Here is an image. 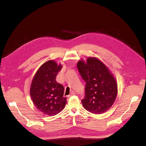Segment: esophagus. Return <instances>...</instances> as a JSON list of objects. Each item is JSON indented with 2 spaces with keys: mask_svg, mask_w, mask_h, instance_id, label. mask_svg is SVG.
Segmentation results:
<instances>
[{
  "mask_svg": "<svg viewBox=\"0 0 146 146\" xmlns=\"http://www.w3.org/2000/svg\"><path fill=\"white\" fill-rule=\"evenodd\" d=\"M75 94H76V92H75L74 91H72L71 92H70V94L69 95V96H68V97H70V96H72L75 95Z\"/></svg>",
  "mask_w": 146,
  "mask_h": 146,
  "instance_id": "esophagus-1",
  "label": "esophagus"
}]
</instances>
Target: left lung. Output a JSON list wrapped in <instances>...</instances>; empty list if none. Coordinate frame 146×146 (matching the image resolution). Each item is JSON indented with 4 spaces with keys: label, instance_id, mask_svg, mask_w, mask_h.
Returning <instances> with one entry per match:
<instances>
[{
    "label": "left lung",
    "instance_id": "obj_1",
    "mask_svg": "<svg viewBox=\"0 0 146 146\" xmlns=\"http://www.w3.org/2000/svg\"><path fill=\"white\" fill-rule=\"evenodd\" d=\"M81 77L86 82L85 96L82 100L87 111L99 114L111 108L116 98L117 85L115 78L101 61L90 57L77 63Z\"/></svg>",
    "mask_w": 146,
    "mask_h": 146
}]
</instances>
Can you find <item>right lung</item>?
<instances>
[{"label":"right lung","mask_w":146,"mask_h":146,"mask_svg":"<svg viewBox=\"0 0 146 146\" xmlns=\"http://www.w3.org/2000/svg\"><path fill=\"white\" fill-rule=\"evenodd\" d=\"M62 66L55 61L44 63L35 74L31 83L30 93L38 110L48 116H54L64 109L67 102L64 87L56 81Z\"/></svg>","instance_id":"add662e5"}]
</instances>
